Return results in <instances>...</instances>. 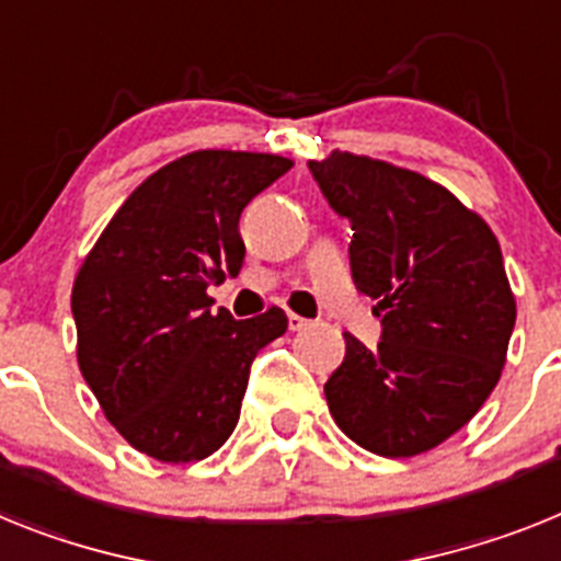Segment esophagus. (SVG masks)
<instances>
[{"instance_id": "34e87169", "label": "esophagus", "mask_w": 561, "mask_h": 561, "mask_svg": "<svg viewBox=\"0 0 561 561\" xmlns=\"http://www.w3.org/2000/svg\"><path fill=\"white\" fill-rule=\"evenodd\" d=\"M287 328H290V330H305V328H308V319H305V316L290 313V316H287Z\"/></svg>"}]
</instances>
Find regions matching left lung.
<instances>
[{
    "mask_svg": "<svg viewBox=\"0 0 561 561\" xmlns=\"http://www.w3.org/2000/svg\"><path fill=\"white\" fill-rule=\"evenodd\" d=\"M308 165L353 226L355 287L383 328L375 350L344 333L324 383L330 415L373 455H423L477 415L505 367L516 301L500 242L423 174L339 149Z\"/></svg>",
    "mask_w": 561,
    "mask_h": 561,
    "instance_id": "obj_1",
    "label": "left lung"
}]
</instances>
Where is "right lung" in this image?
I'll list each match as a JSON object with an SVG mask.
<instances>
[{"mask_svg":"<svg viewBox=\"0 0 561 561\" xmlns=\"http://www.w3.org/2000/svg\"><path fill=\"white\" fill-rule=\"evenodd\" d=\"M294 165L203 149L140 183L72 285L78 367L106 421L160 462L214 455L240 421L251 362L287 330L285 310L237 321L208 287L245 260L240 214Z\"/></svg>","mask_w":561,"mask_h":561,"instance_id":"1","label":"right lung"}]
</instances>
